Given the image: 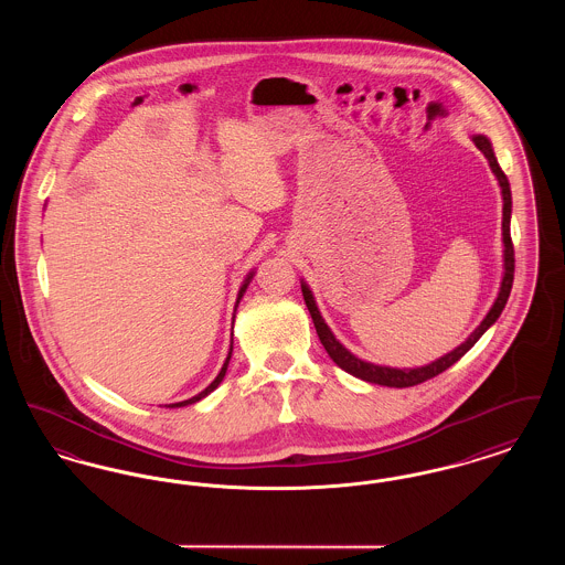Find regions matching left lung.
Masks as SVG:
<instances>
[{
    "label": "left lung",
    "instance_id": "left-lung-1",
    "mask_svg": "<svg viewBox=\"0 0 565 565\" xmlns=\"http://www.w3.org/2000/svg\"><path fill=\"white\" fill-rule=\"evenodd\" d=\"M472 139H475V143H477V148L483 152L484 159L489 161V167H491V171L495 173V178H498V182H500V186H502V196H504V220H502V235H504V277H502L500 295L495 298L493 307L489 309V313L484 316L481 326L468 337L466 343H461L457 350L447 353V355H443L440 360L431 362L428 366L411 369V371H401V369H387V366H375V364L362 362L360 358H355L353 353L345 350V348L334 339V334L330 332V328L323 322L322 316H320V311H318V307H316L313 295H311L309 288L302 284V298H305V305H307V309H309V313H311V320L316 323V330H318V337H320V341H322L323 350L328 351V355H330L345 373L358 376V379H364V381H369V383L387 385V387H413V385H419V383L428 381L431 376L440 375V373L447 371L449 366H454L457 360L483 337L484 330L500 318V313H502V309H504V305H507V300H509V296H511L512 279H514V247H512L511 239V184H509V178L504 175L502 167L498 164V159H495V154H493V150H491L489 139H487L484 135H475Z\"/></svg>",
    "mask_w": 565,
    "mask_h": 565
}]
</instances>
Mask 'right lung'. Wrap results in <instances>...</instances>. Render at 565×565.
I'll use <instances>...</instances> for the list:
<instances>
[{
    "label": "right lung",
    "mask_w": 565,
    "mask_h": 565,
    "mask_svg": "<svg viewBox=\"0 0 565 565\" xmlns=\"http://www.w3.org/2000/svg\"><path fill=\"white\" fill-rule=\"evenodd\" d=\"M247 284H249V277L245 279V284H243L242 292H239V298H242L243 292H245V288H247ZM239 298H237V302H239ZM231 351H233V345H231ZM231 351H228V358H226V362H224V366H222V371H220V375L215 376L214 381L201 392V394H196V396H192V398H189V401H184V403H178V404H169V406H186V404H194L199 403L201 398H205L210 392H214L215 387L220 385V381L224 379V375H226V366H228V360H231Z\"/></svg>",
    "instance_id": "add662e5"
}]
</instances>
